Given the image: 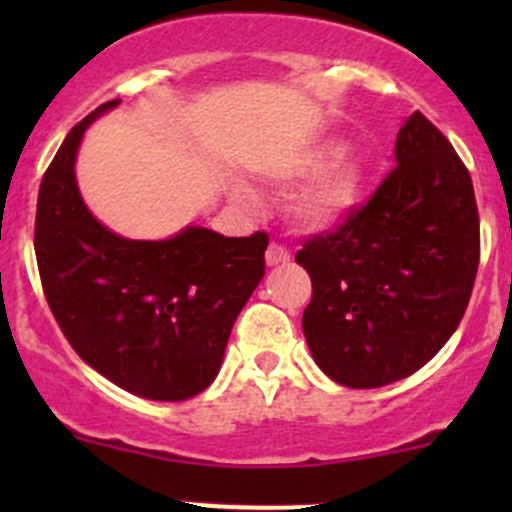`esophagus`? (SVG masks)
Segmentation results:
<instances>
[{"label":"esophagus","mask_w":512,"mask_h":512,"mask_svg":"<svg viewBox=\"0 0 512 512\" xmlns=\"http://www.w3.org/2000/svg\"><path fill=\"white\" fill-rule=\"evenodd\" d=\"M289 250L282 242H270V247H267V265H285V262H289Z\"/></svg>","instance_id":"1"}]
</instances>
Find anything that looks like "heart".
<instances>
[{"label": "heart", "mask_w": 512, "mask_h": 512, "mask_svg": "<svg viewBox=\"0 0 512 512\" xmlns=\"http://www.w3.org/2000/svg\"><path fill=\"white\" fill-rule=\"evenodd\" d=\"M294 173H317L292 200V215L299 225L327 230L344 223L359 208L366 170L361 160L344 156L342 143L317 146L299 160Z\"/></svg>", "instance_id": "b5f03b06"}]
</instances>
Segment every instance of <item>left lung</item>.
I'll use <instances>...</instances> for the list:
<instances>
[{
	"label": "left lung",
	"mask_w": 512,
	"mask_h": 512,
	"mask_svg": "<svg viewBox=\"0 0 512 512\" xmlns=\"http://www.w3.org/2000/svg\"><path fill=\"white\" fill-rule=\"evenodd\" d=\"M396 160L364 205L294 255L312 280L309 352L349 389L394 384L431 361L476 282V193L451 141L416 111L396 136Z\"/></svg>",
	"instance_id": "left-lung-1"
}]
</instances>
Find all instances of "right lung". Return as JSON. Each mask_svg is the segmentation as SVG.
Masks as SVG:
<instances>
[{"mask_svg": "<svg viewBox=\"0 0 512 512\" xmlns=\"http://www.w3.org/2000/svg\"><path fill=\"white\" fill-rule=\"evenodd\" d=\"M106 101L76 123L39 188L34 250L51 314L74 352L121 389L183 401L218 376L232 324L265 277L267 232L185 227L170 240L106 230L76 188V151Z\"/></svg>", "mask_w": 512, "mask_h": 512, "instance_id": "right-lung-1", "label": "right lung"}]
</instances>
